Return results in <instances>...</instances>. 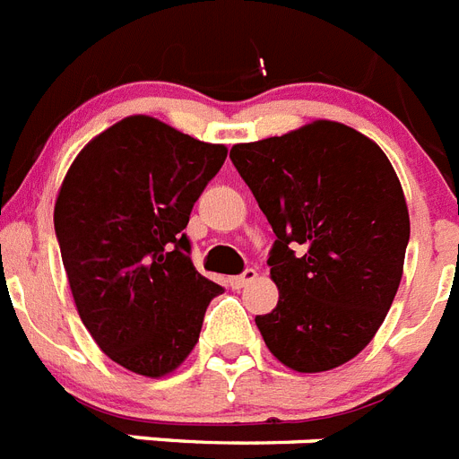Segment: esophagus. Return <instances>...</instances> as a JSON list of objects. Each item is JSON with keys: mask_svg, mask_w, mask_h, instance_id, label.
Segmentation results:
<instances>
[{"mask_svg": "<svg viewBox=\"0 0 459 459\" xmlns=\"http://www.w3.org/2000/svg\"><path fill=\"white\" fill-rule=\"evenodd\" d=\"M255 278H257L255 269H246V272L241 273V276H232V278H230V285H232L234 290H241V288H246V285H248V283H253Z\"/></svg>", "mask_w": 459, "mask_h": 459, "instance_id": "1", "label": "esophagus"}]
</instances>
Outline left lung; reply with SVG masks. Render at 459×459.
I'll list each match as a JSON object with an SVG mask.
<instances>
[{"instance_id": "obj_1", "label": "left lung", "mask_w": 459, "mask_h": 459, "mask_svg": "<svg viewBox=\"0 0 459 459\" xmlns=\"http://www.w3.org/2000/svg\"><path fill=\"white\" fill-rule=\"evenodd\" d=\"M234 167L267 215L278 304L255 325L273 358L299 374L346 364L374 339L404 273V190L369 136L313 120L237 143Z\"/></svg>"}]
</instances>
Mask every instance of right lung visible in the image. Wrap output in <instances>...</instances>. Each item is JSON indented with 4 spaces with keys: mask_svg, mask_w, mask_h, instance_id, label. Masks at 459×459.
I'll return each mask as SVG.
<instances>
[{
    "mask_svg": "<svg viewBox=\"0 0 459 459\" xmlns=\"http://www.w3.org/2000/svg\"><path fill=\"white\" fill-rule=\"evenodd\" d=\"M225 158L222 143L127 116L88 141L62 181L53 218L74 304L132 374H174L222 292L195 269L183 230Z\"/></svg>",
    "mask_w": 459,
    "mask_h": 459,
    "instance_id": "obj_1",
    "label": "right lung"
}]
</instances>
